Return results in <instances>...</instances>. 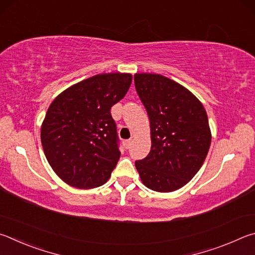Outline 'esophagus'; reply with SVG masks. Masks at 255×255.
I'll list each match as a JSON object with an SVG mask.
<instances>
[{"label":"esophagus","instance_id":"34e87169","mask_svg":"<svg viewBox=\"0 0 255 255\" xmlns=\"http://www.w3.org/2000/svg\"><path fill=\"white\" fill-rule=\"evenodd\" d=\"M131 143H132V140H125L124 142H123V144H124V148L125 149H128L131 146Z\"/></svg>","mask_w":255,"mask_h":255}]
</instances>
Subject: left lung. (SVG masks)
I'll return each mask as SVG.
<instances>
[{
  "mask_svg": "<svg viewBox=\"0 0 255 255\" xmlns=\"http://www.w3.org/2000/svg\"><path fill=\"white\" fill-rule=\"evenodd\" d=\"M137 95L150 120L151 150L135 161L148 188L170 193L193 179L206 159L212 134L199 100L188 89L158 74H135Z\"/></svg>",
  "mask_w": 255,
  "mask_h": 255,
  "instance_id": "obj_1",
  "label": "left lung"
}]
</instances>
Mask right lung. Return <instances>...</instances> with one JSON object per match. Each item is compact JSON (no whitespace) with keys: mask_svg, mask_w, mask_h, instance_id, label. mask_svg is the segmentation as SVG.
<instances>
[{"mask_svg":"<svg viewBox=\"0 0 255 255\" xmlns=\"http://www.w3.org/2000/svg\"><path fill=\"white\" fill-rule=\"evenodd\" d=\"M131 74H101L59 94L41 127L46 158L57 176L76 188L104 185L120 159L111 107L128 93Z\"/></svg>","mask_w":255,"mask_h":255,"instance_id":"add662e5","label":"right lung"}]
</instances>
